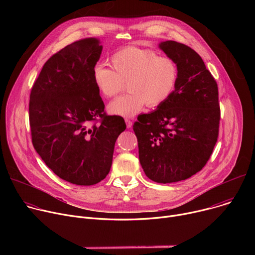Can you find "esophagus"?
Segmentation results:
<instances>
[{
    "label": "esophagus",
    "instance_id": "34e87169",
    "mask_svg": "<svg viewBox=\"0 0 255 255\" xmlns=\"http://www.w3.org/2000/svg\"><path fill=\"white\" fill-rule=\"evenodd\" d=\"M125 122H126V125H127V128H131L132 127V121L128 118L125 119Z\"/></svg>",
    "mask_w": 255,
    "mask_h": 255
}]
</instances>
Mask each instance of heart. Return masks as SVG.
Instances as JSON below:
<instances>
[{
  "mask_svg": "<svg viewBox=\"0 0 255 255\" xmlns=\"http://www.w3.org/2000/svg\"><path fill=\"white\" fill-rule=\"evenodd\" d=\"M114 70L104 64L93 69V81L106 98H114L128 85V94L109 105L112 114L133 117L146 104L149 108L163 104L174 92L179 76L176 61L161 56L151 48L128 46L111 57Z\"/></svg>",
  "mask_w": 255,
  "mask_h": 255,
  "instance_id": "b5f03b06",
  "label": "heart"
}]
</instances>
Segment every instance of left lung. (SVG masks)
Here are the masks:
<instances>
[{"instance_id":"left-lung-1","label":"left lung","mask_w":255,"mask_h":255,"mask_svg":"<svg viewBox=\"0 0 255 255\" xmlns=\"http://www.w3.org/2000/svg\"><path fill=\"white\" fill-rule=\"evenodd\" d=\"M159 47L176 61L178 82L157 110L138 116L133 130L145 174L168 184L185 180L206 165L219 135L221 111L217 82L202 57L172 40Z\"/></svg>"}]
</instances>
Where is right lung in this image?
Segmentation results:
<instances>
[{
	"instance_id": "1",
	"label": "right lung",
	"mask_w": 255,
	"mask_h": 255,
	"mask_svg": "<svg viewBox=\"0 0 255 255\" xmlns=\"http://www.w3.org/2000/svg\"><path fill=\"white\" fill-rule=\"evenodd\" d=\"M101 40L80 39L54 53L34 82L29 123L35 150L60 178L96 185L110 171L115 142L126 129L108 115L93 81Z\"/></svg>"
}]
</instances>
